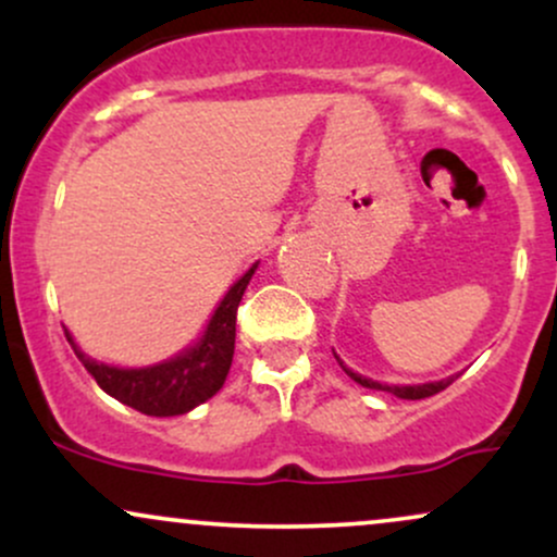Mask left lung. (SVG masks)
<instances>
[{"instance_id": "left-lung-1", "label": "left lung", "mask_w": 557, "mask_h": 557, "mask_svg": "<svg viewBox=\"0 0 557 557\" xmlns=\"http://www.w3.org/2000/svg\"><path fill=\"white\" fill-rule=\"evenodd\" d=\"M335 359H337V356H335ZM341 367H343V361H341ZM343 372L348 374L350 380H354V382H359V385H363V387H369V389H385V393L398 395V398H403V400H421V398H430V395H437L440 389H445L447 385H450L453 380H456V376H450V380H443V382H430V385H408V387H400V385H380V382H372V380H367V376H361V374L350 372L348 367H343Z\"/></svg>"}]
</instances>
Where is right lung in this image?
I'll use <instances>...</instances> for the list:
<instances>
[{
    "label": "right lung",
    "mask_w": 557,
    "mask_h": 557,
    "mask_svg": "<svg viewBox=\"0 0 557 557\" xmlns=\"http://www.w3.org/2000/svg\"><path fill=\"white\" fill-rule=\"evenodd\" d=\"M253 270H257V264L230 287L227 296L216 306L201 343H196L194 348L175 356L172 361L157 363V367H107V363L88 359L83 350H78V345L73 343L70 332H65V335L83 367L94 374L99 387L104 393H110L112 398L136 408V411L146 413V417H177V413H188L190 408L209 400L216 389L225 385V376L235 354V317H238V304Z\"/></svg>",
    "instance_id": "obj_1"
}]
</instances>
